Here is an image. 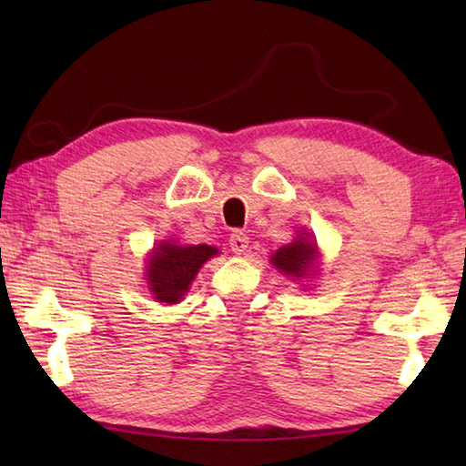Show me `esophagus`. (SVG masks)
<instances>
[{
  "mask_svg": "<svg viewBox=\"0 0 466 466\" xmlns=\"http://www.w3.org/2000/svg\"><path fill=\"white\" fill-rule=\"evenodd\" d=\"M230 248L234 254H244L246 250H248V236L240 230L232 232L230 234Z\"/></svg>",
  "mask_w": 466,
  "mask_h": 466,
  "instance_id": "esophagus-1",
  "label": "esophagus"
}]
</instances>
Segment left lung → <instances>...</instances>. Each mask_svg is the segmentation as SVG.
<instances>
[{
	"instance_id": "obj_1",
	"label": "left lung",
	"mask_w": 466,
	"mask_h": 466,
	"mask_svg": "<svg viewBox=\"0 0 466 466\" xmlns=\"http://www.w3.org/2000/svg\"><path fill=\"white\" fill-rule=\"evenodd\" d=\"M314 256H316V244L299 238L289 246H282V248L276 252L270 260L280 272L294 276V279H300V276H304V272L310 268Z\"/></svg>"
}]
</instances>
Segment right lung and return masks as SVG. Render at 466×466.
Segmentation results:
<instances>
[{
	"mask_svg": "<svg viewBox=\"0 0 466 466\" xmlns=\"http://www.w3.org/2000/svg\"><path fill=\"white\" fill-rule=\"evenodd\" d=\"M214 254L218 250L208 244L176 246L164 242L157 246L147 262V284L156 294L154 299L167 304L180 302L200 266Z\"/></svg>",
	"mask_w": 466,
	"mask_h": 466,
	"instance_id": "obj_1",
	"label": "right lung"
}]
</instances>
